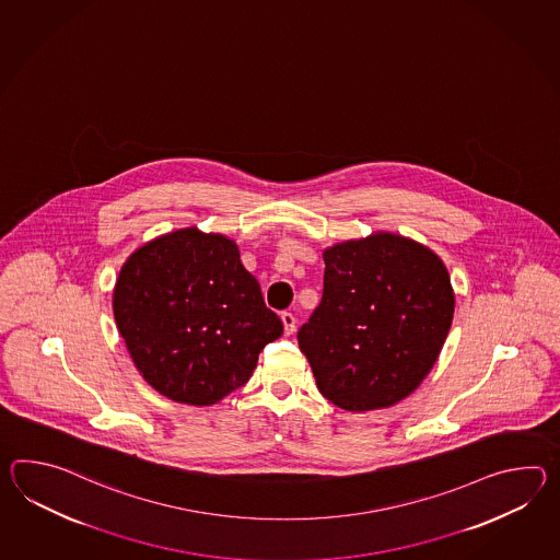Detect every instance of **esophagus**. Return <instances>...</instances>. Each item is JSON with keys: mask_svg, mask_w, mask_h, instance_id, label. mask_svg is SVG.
<instances>
[{"mask_svg": "<svg viewBox=\"0 0 560 560\" xmlns=\"http://www.w3.org/2000/svg\"><path fill=\"white\" fill-rule=\"evenodd\" d=\"M281 322H283V327H285L287 336H291L293 331H295V317H293V313H281Z\"/></svg>", "mask_w": 560, "mask_h": 560, "instance_id": "34e87169", "label": "esophagus"}]
</instances>
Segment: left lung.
Masks as SVG:
<instances>
[{
    "instance_id": "1",
    "label": "left lung",
    "mask_w": 560,
    "mask_h": 560,
    "mask_svg": "<svg viewBox=\"0 0 560 560\" xmlns=\"http://www.w3.org/2000/svg\"><path fill=\"white\" fill-rule=\"evenodd\" d=\"M324 261V298L299 329V348L337 408H389L422 384L446 341L454 317L446 267L392 233L334 245Z\"/></svg>"
}]
</instances>
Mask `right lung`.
Masks as SVG:
<instances>
[{"mask_svg": "<svg viewBox=\"0 0 560 560\" xmlns=\"http://www.w3.org/2000/svg\"><path fill=\"white\" fill-rule=\"evenodd\" d=\"M113 305L138 372L162 396L190 406L245 386L262 348L283 334L235 241L197 226L135 250Z\"/></svg>", "mask_w": 560, "mask_h": 560, "instance_id": "add662e5", "label": "right lung"}]
</instances>
